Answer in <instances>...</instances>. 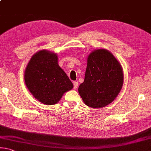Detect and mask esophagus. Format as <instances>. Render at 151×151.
Returning <instances> with one entry per match:
<instances>
[{
	"mask_svg": "<svg viewBox=\"0 0 151 151\" xmlns=\"http://www.w3.org/2000/svg\"><path fill=\"white\" fill-rule=\"evenodd\" d=\"M73 85H74V88H77V87H78V83L77 82V81H74L73 82Z\"/></svg>",
	"mask_w": 151,
	"mask_h": 151,
	"instance_id": "34e87169",
	"label": "esophagus"
}]
</instances>
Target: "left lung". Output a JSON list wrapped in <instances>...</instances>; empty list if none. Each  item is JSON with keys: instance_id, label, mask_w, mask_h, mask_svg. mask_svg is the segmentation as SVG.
I'll list each match as a JSON object with an SVG mask.
<instances>
[{"instance_id": "obj_1", "label": "left lung", "mask_w": 151, "mask_h": 151, "mask_svg": "<svg viewBox=\"0 0 151 151\" xmlns=\"http://www.w3.org/2000/svg\"><path fill=\"white\" fill-rule=\"evenodd\" d=\"M123 80L122 68L114 55L98 49L88 57L85 81L78 87V93L87 106L103 107L118 96Z\"/></svg>"}]
</instances>
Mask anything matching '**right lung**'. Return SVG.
<instances>
[{
  "mask_svg": "<svg viewBox=\"0 0 151 151\" xmlns=\"http://www.w3.org/2000/svg\"><path fill=\"white\" fill-rule=\"evenodd\" d=\"M26 86L35 99L45 105L58 103L73 87L68 76L58 64V56L40 50L32 57L25 72Z\"/></svg>",
  "mask_w": 151,
  "mask_h": 151,
  "instance_id": "add662e5",
  "label": "right lung"
}]
</instances>
